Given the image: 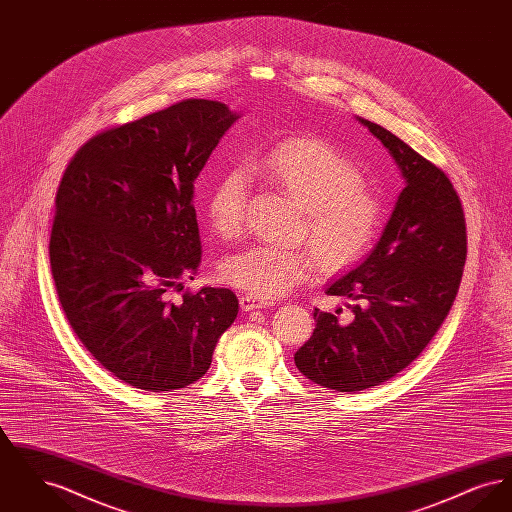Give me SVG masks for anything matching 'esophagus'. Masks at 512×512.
<instances>
[{
    "mask_svg": "<svg viewBox=\"0 0 512 512\" xmlns=\"http://www.w3.org/2000/svg\"><path fill=\"white\" fill-rule=\"evenodd\" d=\"M270 305V301H265V299H261V297H255V295H251V293H245L240 297V307H242V311H255V309H265Z\"/></svg>",
    "mask_w": 512,
    "mask_h": 512,
    "instance_id": "1",
    "label": "esophagus"
}]
</instances>
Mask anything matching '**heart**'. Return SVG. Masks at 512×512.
<instances>
[{
	"label": "heart",
	"instance_id": "1",
	"mask_svg": "<svg viewBox=\"0 0 512 512\" xmlns=\"http://www.w3.org/2000/svg\"><path fill=\"white\" fill-rule=\"evenodd\" d=\"M253 171L265 176L303 207L301 240L307 245H249L228 257L220 276L255 297H278L307 280L317 268L336 272L355 265L374 242L382 205L378 195L363 184L359 167L328 140L292 138L268 149ZM249 178L244 169H226L205 199L213 230L224 240L244 230Z\"/></svg>",
	"mask_w": 512,
	"mask_h": 512
}]
</instances>
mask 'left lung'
<instances>
[{
  "label": "left lung",
  "instance_id": "8db88e82",
  "mask_svg": "<svg viewBox=\"0 0 512 512\" xmlns=\"http://www.w3.org/2000/svg\"><path fill=\"white\" fill-rule=\"evenodd\" d=\"M357 121L390 151L405 188L365 261L326 288L351 299L355 317L315 309V332L293 357L301 374L341 393L378 386L413 363L449 315L466 261L463 205L447 174L380 124Z\"/></svg>",
  "mask_w": 512,
  "mask_h": 512
}]
</instances>
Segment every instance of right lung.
<instances>
[{
  "instance_id": "1",
  "label": "right lung",
  "mask_w": 512,
  "mask_h": 512,
  "mask_svg": "<svg viewBox=\"0 0 512 512\" xmlns=\"http://www.w3.org/2000/svg\"><path fill=\"white\" fill-rule=\"evenodd\" d=\"M238 119L220 101L186 99L94 136L61 178L49 240L55 290L78 340L134 388L197 382L238 317L226 288L169 299L201 263L195 178Z\"/></svg>"
}]
</instances>
